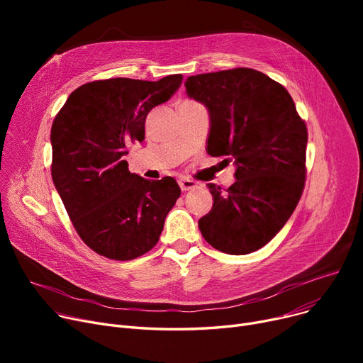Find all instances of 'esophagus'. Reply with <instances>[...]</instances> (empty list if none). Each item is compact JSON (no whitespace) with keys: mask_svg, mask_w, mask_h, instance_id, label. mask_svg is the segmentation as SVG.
Listing matches in <instances>:
<instances>
[{"mask_svg":"<svg viewBox=\"0 0 363 363\" xmlns=\"http://www.w3.org/2000/svg\"><path fill=\"white\" fill-rule=\"evenodd\" d=\"M197 185L199 184L196 181H193V179H185V178L179 179V186H181L182 191H188V189H194Z\"/></svg>","mask_w":363,"mask_h":363,"instance_id":"1","label":"esophagus"}]
</instances>
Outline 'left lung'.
<instances>
[{"mask_svg": "<svg viewBox=\"0 0 363 363\" xmlns=\"http://www.w3.org/2000/svg\"><path fill=\"white\" fill-rule=\"evenodd\" d=\"M185 89L211 116L208 155L235 164V182L225 191L207 184L213 207L199 220L201 235L228 255L256 252L281 231L301 197L306 125L289 91L255 69L189 76Z\"/></svg>", "mask_w": 363, "mask_h": 363, "instance_id": "obj_1", "label": "left lung"}]
</instances>
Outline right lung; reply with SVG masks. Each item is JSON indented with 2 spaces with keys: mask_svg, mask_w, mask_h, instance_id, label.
Instances as JSON below:
<instances>
[{
  "mask_svg": "<svg viewBox=\"0 0 363 363\" xmlns=\"http://www.w3.org/2000/svg\"><path fill=\"white\" fill-rule=\"evenodd\" d=\"M182 82L113 78L76 88L51 126V177L82 241L113 260H132L159 241L181 196L177 181L130 174L128 145L143 143L145 118Z\"/></svg>",
  "mask_w": 363,
  "mask_h": 363,
  "instance_id": "1",
  "label": "right lung"
}]
</instances>
